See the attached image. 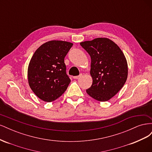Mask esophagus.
<instances>
[{"label":"esophagus","mask_w":152,"mask_h":152,"mask_svg":"<svg viewBox=\"0 0 152 152\" xmlns=\"http://www.w3.org/2000/svg\"><path fill=\"white\" fill-rule=\"evenodd\" d=\"M82 73H80V74L79 75H78V76H73V79H79V78H80V77H82Z\"/></svg>","instance_id":"esophagus-1"}]
</instances>
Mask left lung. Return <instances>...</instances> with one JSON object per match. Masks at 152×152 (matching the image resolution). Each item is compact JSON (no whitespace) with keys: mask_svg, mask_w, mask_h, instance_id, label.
<instances>
[{"mask_svg":"<svg viewBox=\"0 0 152 152\" xmlns=\"http://www.w3.org/2000/svg\"><path fill=\"white\" fill-rule=\"evenodd\" d=\"M80 44L91 59L93 84L86 90L87 93L99 102H107L126 83L128 73L126 58L120 48L107 38H96Z\"/></svg>","mask_w":152,"mask_h":152,"instance_id":"1","label":"left lung"}]
</instances>
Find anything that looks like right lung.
Masks as SVG:
<instances>
[{
  "label": "right lung",
  "mask_w": 152,
  "mask_h": 152,
  "mask_svg": "<svg viewBox=\"0 0 152 152\" xmlns=\"http://www.w3.org/2000/svg\"><path fill=\"white\" fill-rule=\"evenodd\" d=\"M72 45L66 41L51 40L35 50L28 65V80L31 89L40 99L51 102L66 90L71 80L64 59Z\"/></svg>",
  "instance_id": "right-lung-1"
}]
</instances>
